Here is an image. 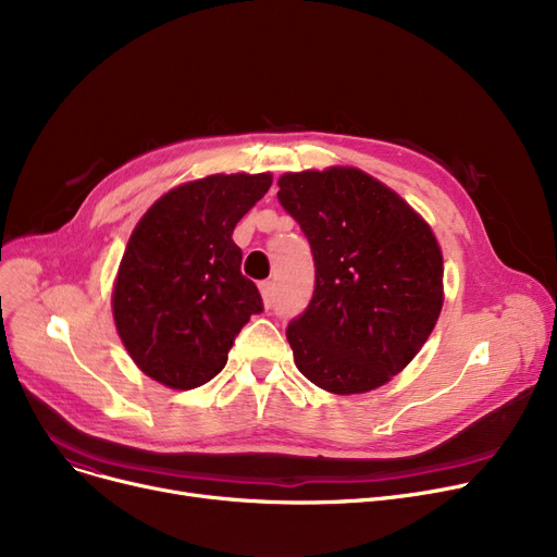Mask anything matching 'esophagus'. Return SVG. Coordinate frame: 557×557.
I'll use <instances>...</instances> for the list:
<instances>
[{"instance_id":"1","label":"esophagus","mask_w":557,"mask_h":557,"mask_svg":"<svg viewBox=\"0 0 557 557\" xmlns=\"http://www.w3.org/2000/svg\"><path fill=\"white\" fill-rule=\"evenodd\" d=\"M259 290H261L263 307L271 309V307H273V300H275V286H273V282H261V284H259Z\"/></svg>"}]
</instances>
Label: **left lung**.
<instances>
[{
    "instance_id": "8db88e82",
    "label": "left lung",
    "mask_w": 557,
    "mask_h": 557,
    "mask_svg": "<svg viewBox=\"0 0 557 557\" xmlns=\"http://www.w3.org/2000/svg\"><path fill=\"white\" fill-rule=\"evenodd\" d=\"M277 185L315 267L311 302L286 330L298 370L336 395L384 386L443 309V252L429 223L352 166L284 173Z\"/></svg>"
}]
</instances>
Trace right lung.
<instances>
[{
	"label": "right lung",
	"mask_w": 557,
	"mask_h": 557,
	"mask_svg": "<svg viewBox=\"0 0 557 557\" xmlns=\"http://www.w3.org/2000/svg\"><path fill=\"white\" fill-rule=\"evenodd\" d=\"M271 183V173L208 175L166 191L135 225L112 315L131 359L156 382L175 391L208 384L263 309L232 232Z\"/></svg>",
	"instance_id": "right-lung-1"
}]
</instances>
